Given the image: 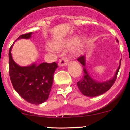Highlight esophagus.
I'll return each instance as SVG.
<instances>
[{
  "label": "esophagus",
  "instance_id": "esophagus-1",
  "mask_svg": "<svg viewBox=\"0 0 130 130\" xmlns=\"http://www.w3.org/2000/svg\"><path fill=\"white\" fill-rule=\"evenodd\" d=\"M68 63V59L66 57H63L60 60L59 63H58V66H66Z\"/></svg>",
  "mask_w": 130,
  "mask_h": 130
}]
</instances>
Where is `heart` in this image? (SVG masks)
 Listing matches in <instances>:
<instances>
[{"instance_id":"1","label":"heart","mask_w":130,"mask_h":130,"mask_svg":"<svg viewBox=\"0 0 130 130\" xmlns=\"http://www.w3.org/2000/svg\"><path fill=\"white\" fill-rule=\"evenodd\" d=\"M79 42V37L77 36H73L70 37L64 42H55V45H53L50 42H48L45 45V49L49 52H54L57 51V49H62V48H70L73 46H75ZM82 51V44L79 43L77 47L74 49L73 54L74 55H79Z\"/></svg>"}]
</instances>
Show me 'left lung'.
Masks as SVG:
<instances>
[{
    "label": "left lung",
    "instance_id": "left-lung-1",
    "mask_svg": "<svg viewBox=\"0 0 130 130\" xmlns=\"http://www.w3.org/2000/svg\"><path fill=\"white\" fill-rule=\"evenodd\" d=\"M117 42L119 43L118 40H117ZM77 60L82 64L83 68V75L82 79L78 81L77 85L83 94L86 96H88V97H95V96H100L109 90L111 87L113 85L117 79V74L120 69V62H121V60H120L119 68L116 71L115 74L112 79L106 81L99 82L94 80L88 73V71L86 68L85 56L83 55V56L79 57L77 58Z\"/></svg>",
    "mask_w": 130,
    "mask_h": 130
}]
</instances>
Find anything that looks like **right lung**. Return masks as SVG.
<instances>
[{"mask_svg":"<svg viewBox=\"0 0 130 130\" xmlns=\"http://www.w3.org/2000/svg\"><path fill=\"white\" fill-rule=\"evenodd\" d=\"M32 34V32L22 34L16 40L29 39ZM12 46L9 50V74L15 90L30 104H42L49 98L54 73L58 65L54 62L51 64L43 62L37 65L34 63L28 66H19L11 56Z\"/></svg>","mask_w":130,"mask_h":130,"instance_id":"1","label":"right lung"}]
</instances>
